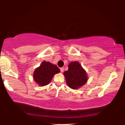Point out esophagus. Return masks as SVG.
<instances>
[{
    "label": "esophagus",
    "mask_w": 125,
    "mask_h": 125,
    "mask_svg": "<svg viewBox=\"0 0 125 125\" xmlns=\"http://www.w3.org/2000/svg\"><path fill=\"white\" fill-rule=\"evenodd\" d=\"M60 71H61V72L62 73L63 72H64V68H60Z\"/></svg>",
    "instance_id": "obj_1"
}]
</instances>
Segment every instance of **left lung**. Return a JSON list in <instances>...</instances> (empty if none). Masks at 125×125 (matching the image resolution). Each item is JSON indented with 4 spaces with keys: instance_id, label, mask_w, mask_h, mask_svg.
<instances>
[{
    "instance_id": "obj_1",
    "label": "left lung",
    "mask_w": 125,
    "mask_h": 125,
    "mask_svg": "<svg viewBox=\"0 0 125 125\" xmlns=\"http://www.w3.org/2000/svg\"><path fill=\"white\" fill-rule=\"evenodd\" d=\"M64 75L66 84L72 89H78L87 83L88 77L86 72L78 61H72L68 65V70Z\"/></svg>"
}]
</instances>
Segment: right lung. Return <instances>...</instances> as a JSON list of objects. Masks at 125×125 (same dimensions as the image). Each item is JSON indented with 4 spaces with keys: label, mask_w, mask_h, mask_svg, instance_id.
I'll list each match as a JSON object with an SVG mask.
<instances>
[{
    "label": "right lung",
    "mask_w": 125,
    "mask_h": 125,
    "mask_svg": "<svg viewBox=\"0 0 125 125\" xmlns=\"http://www.w3.org/2000/svg\"><path fill=\"white\" fill-rule=\"evenodd\" d=\"M60 70L56 65L44 61L34 71L33 80L39 86H45L51 83L54 75L60 73Z\"/></svg>",
    "instance_id": "right-lung-1"
}]
</instances>
